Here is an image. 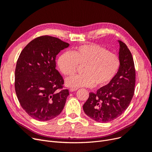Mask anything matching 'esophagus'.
I'll return each mask as SVG.
<instances>
[{
	"label": "esophagus",
	"instance_id": "34e87169",
	"mask_svg": "<svg viewBox=\"0 0 152 152\" xmlns=\"http://www.w3.org/2000/svg\"><path fill=\"white\" fill-rule=\"evenodd\" d=\"M76 90H77V88H70V90H69V91H70V92H73V91H76Z\"/></svg>",
	"mask_w": 152,
	"mask_h": 152
}]
</instances>
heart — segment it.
Returning <instances> with one entry per match:
<instances>
[{
    "label": "heart",
    "mask_w": 152,
    "mask_h": 152,
    "mask_svg": "<svg viewBox=\"0 0 152 152\" xmlns=\"http://www.w3.org/2000/svg\"><path fill=\"white\" fill-rule=\"evenodd\" d=\"M57 66L66 76L74 75L79 66H83V74L66 79V83L69 87H90L94 84L102 87L109 84L117 75L121 61L118 55L106 48L91 43L62 54L57 60Z\"/></svg>",
    "instance_id": "heart-1"
}]
</instances>
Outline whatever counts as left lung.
<instances>
[{"instance_id":"left-lung-1","label":"left lung","mask_w":152,"mask_h":152,"mask_svg":"<svg viewBox=\"0 0 152 152\" xmlns=\"http://www.w3.org/2000/svg\"><path fill=\"white\" fill-rule=\"evenodd\" d=\"M118 41L121 66L117 75L96 93L90 92L83 106L85 114L99 122L105 123L118 118L128 107L134 96L135 70L133 57L125 43Z\"/></svg>"}]
</instances>
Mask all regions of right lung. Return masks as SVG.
<instances>
[{
  "label": "right lung",
  "instance_id": "add662e5",
  "mask_svg": "<svg viewBox=\"0 0 152 152\" xmlns=\"http://www.w3.org/2000/svg\"><path fill=\"white\" fill-rule=\"evenodd\" d=\"M69 46L57 38L41 36L29 42L19 56L15 92L21 106L36 120L57 117L66 104L69 91L63 88L64 81L56 69V57Z\"/></svg>",
  "mask_w": 152,
  "mask_h": 152
}]
</instances>
